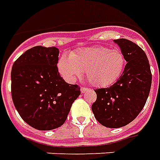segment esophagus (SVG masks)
Returning <instances> with one entry per match:
<instances>
[{
	"label": "esophagus",
	"mask_w": 160,
	"mask_h": 160,
	"mask_svg": "<svg viewBox=\"0 0 160 160\" xmlns=\"http://www.w3.org/2000/svg\"><path fill=\"white\" fill-rule=\"evenodd\" d=\"M89 89H88V88H85V87H82V88H81V93H82V94H83V93H85L86 91H88Z\"/></svg>",
	"instance_id": "34e87169"
}]
</instances>
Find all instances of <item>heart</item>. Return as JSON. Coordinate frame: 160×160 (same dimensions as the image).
<instances>
[{
  "instance_id": "b5f03b06",
  "label": "heart",
  "mask_w": 160,
  "mask_h": 160,
  "mask_svg": "<svg viewBox=\"0 0 160 160\" xmlns=\"http://www.w3.org/2000/svg\"><path fill=\"white\" fill-rule=\"evenodd\" d=\"M125 58L120 50L108 47L81 48L63 56L58 63V71L68 82H74L86 72L88 82L96 87L113 84L122 74Z\"/></svg>"
}]
</instances>
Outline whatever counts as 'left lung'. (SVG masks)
Here are the masks:
<instances>
[{"label":"left lung","instance_id":"8db88e82","mask_svg":"<svg viewBox=\"0 0 160 160\" xmlns=\"http://www.w3.org/2000/svg\"><path fill=\"white\" fill-rule=\"evenodd\" d=\"M114 42L128 63L116 82L95 90L97 97L91 109L102 125L119 128L132 122L143 109L150 92L152 73L147 55L140 46L125 38Z\"/></svg>","mask_w":160,"mask_h":160}]
</instances>
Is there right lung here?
I'll list each match as a JSON object with an SVG mask.
<instances>
[{
	"label": "right lung",
	"instance_id": "add662e5",
	"mask_svg": "<svg viewBox=\"0 0 160 160\" xmlns=\"http://www.w3.org/2000/svg\"><path fill=\"white\" fill-rule=\"evenodd\" d=\"M59 50L34 46L13 63L11 93L15 108L28 125L47 131L58 128L67 118L80 87L60 77L57 64Z\"/></svg>",
	"mask_w": 160,
	"mask_h": 160
}]
</instances>
